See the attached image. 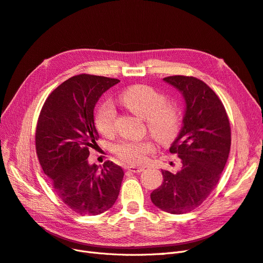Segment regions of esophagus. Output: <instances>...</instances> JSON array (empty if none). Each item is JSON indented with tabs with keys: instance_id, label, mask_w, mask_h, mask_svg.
<instances>
[{
	"instance_id": "obj_1",
	"label": "esophagus",
	"mask_w": 263,
	"mask_h": 263,
	"mask_svg": "<svg viewBox=\"0 0 263 263\" xmlns=\"http://www.w3.org/2000/svg\"><path fill=\"white\" fill-rule=\"evenodd\" d=\"M126 170H129L131 172H134V173H140L144 170V167H139V166H130V167H126L125 168Z\"/></svg>"
}]
</instances>
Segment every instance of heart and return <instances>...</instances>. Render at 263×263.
<instances>
[{
    "label": "heart",
    "mask_w": 263,
    "mask_h": 263,
    "mask_svg": "<svg viewBox=\"0 0 263 263\" xmlns=\"http://www.w3.org/2000/svg\"><path fill=\"white\" fill-rule=\"evenodd\" d=\"M119 100L131 112L146 121L147 129L160 143H169L177 137L182 117L176 105L166 104L167 97L148 85H134L125 90ZM116 109L110 103L101 105L96 112V128L105 137L116 130ZM154 152L151 141H126L117 145L115 153L122 161L131 164L142 163Z\"/></svg>",
    "instance_id": "heart-1"
}]
</instances>
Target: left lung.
I'll use <instances>...</instances> for the list:
<instances>
[{
	"mask_svg": "<svg viewBox=\"0 0 263 263\" xmlns=\"http://www.w3.org/2000/svg\"><path fill=\"white\" fill-rule=\"evenodd\" d=\"M163 81L176 87L185 101L182 129L171 144L182 168L177 173L162 170L163 182L152 192L159 209L182 215L197 208L218 184L231 148V126L217 94L197 78L171 76Z\"/></svg>",
	"mask_w": 263,
	"mask_h": 263,
	"instance_id": "obj_1",
	"label": "left lung"
}]
</instances>
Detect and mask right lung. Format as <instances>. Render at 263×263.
Masks as SVG:
<instances>
[{"label": "right lung", "instance_id": "right-lung-1", "mask_svg": "<svg viewBox=\"0 0 263 263\" xmlns=\"http://www.w3.org/2000/svg\"><path fill=\"white\" fill-rule=\"evenodd\" d=\"M119 82L111 78L78 74L48 95L35 131L36 155L52 187L66 205L81 216H96L118 198L123 170L106 161L102 170L87 157L99 133L94 107L100 97Z\"/></svg>", "mask_w": 263, "mask_h": 263}]
</instances>
